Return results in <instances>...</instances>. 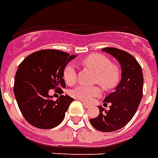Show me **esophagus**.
<instances>
[{"label": "esophagus", "instance_id": "1", "mask_svg": "<svg viewBox=\"0 0 158 158\" xmlns=\"http://www.w3.org/2000/svg\"><path fill=\"white\" fill-rule=\"evenodd\" d=\"M83 105H84V106H85V108H89V107H90V106H89V104H87V103L85 102H83Z\"/></svg>", "mask_w": 158, "mask_h": 158}]
</instances>
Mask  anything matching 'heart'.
Segmentation results:
<instances>
[{"mask_svg": "<svg viewBox=\"0 0 158 158\" xmlns=\"http://www.w3.org/2000/svg\"><path fill=\"white\" fill-rule=\"evenodd\" d=\"M82 64L96 73L95 83H98L105 89H113L118 83L120 73L118 67L112 65L111 61L106 56L101 54H92L83 59ZM63 79L65 82L72 85L77 80L75 66L69 63L63 70ZM71 96L84 102H90L94 97L100 96L99 87H86L78 85L71 90Z\"/></svg>", "mask_w": 158, "mask_h": 158, "instance_id": "b5f03b06", "label": "heart"}]
</instances>
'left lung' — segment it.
Instances as JSON below:
<instances>
[{
  "mask_svg": "<svg viewBox=\"0 0 158 158\" xmlns=\"http://www.w3.org/2000/svg\"><path fill=\"white\" fill-rule=\"evenodd\" d=\"M102 52L118 60L121 67V80L114 91L103 101L110 103V109L106 111L99 106V115L89 119V122L99 131L113 132L123 128L135 114L142 98L144 79L141 67L129 53L112 47L102 49Z\"/></svg>",
  "mask_w": 158,
  "mask_h": 158,
  "instance_id": "1",
  "label": "left lung"
}]
</instances>
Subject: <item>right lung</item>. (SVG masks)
Masks as SVG:
<instances>
[{"label": "right lung", "mask_w": 158, "mask_h": 158, "mask_svg": "<svg viewBox=\"0 0 158 158\" xmlns=\"http://www.w3.org/2000/svg\"><path fill=\"white\" fill-rule=\"evenodd\" d=\"M76 56L57 50H41L28 56L20 63L13 91L23 116L31 125L49 129L62 122L74 99L60 96L53 101L49 91L65 88L63 70Z\"/></svg>", "instance_id": "obj_1"}]
</instances>
